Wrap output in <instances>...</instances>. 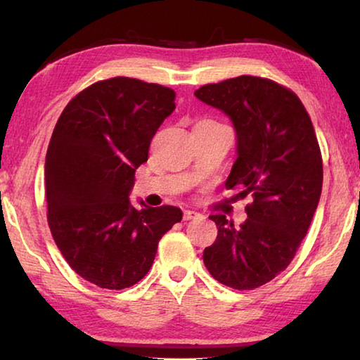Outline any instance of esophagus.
<instances>
[{"label":"esophagus","mask_w":360,"mask_h":360,"mask_svg":"<svg viewBox=\"0 0 360 360\" xmlns=\"http://www.w3.org/2000/svg\"><path fill=\"white\" fill-rule=\"evenodd\" d=\"M198 217H202V214H200V212H197V211H193V210H186L184 211V221H191V219H198Z\"/></svg>","instance_id":"34e87169"}]
</instances>
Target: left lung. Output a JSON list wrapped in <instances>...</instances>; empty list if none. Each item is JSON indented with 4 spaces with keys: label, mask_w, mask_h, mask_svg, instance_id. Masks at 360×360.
<instances>
[{
    "label": "left lung",
    "mask_w": 360,
    "mask_h": 360,
    "mask_svg": "<svg viewBox=\"0 0 360 360\" xmlns=\"http://www.w3.org/2000/svg\"><path fill=\"white\" fill-rule=\"evenodd\" d=\"M193 95L233 124L236 160L225 187L254 198L240 227L210 216L217 238L203 262L224 285L255 289L288 268L311 224L322 191L318 138L298 96L270 79L238 76Z\"/></svg>",
    "instance_id": "1"
}]
</instances>
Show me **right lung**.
I'll return each instance as SVG.
<instances>
[{"label": "right lung", "mask_w": 360, "mask_h": 360, "mask_svg": "<svg viewBox=\"0 0 360 360\" xmlns=\"http://www.w3.org/2000/svg\"><path fill=\"white\" fill-rule=\"evenodd\" d=\"M174 90L131 77L95 82L76 95L53 129L44 165L47 222L79 276L125 289L146 276L158 241L182 211L130 202L135 172L176 105Z\"/></svg>", "instance_id": "add662e5"}]
</instances>
